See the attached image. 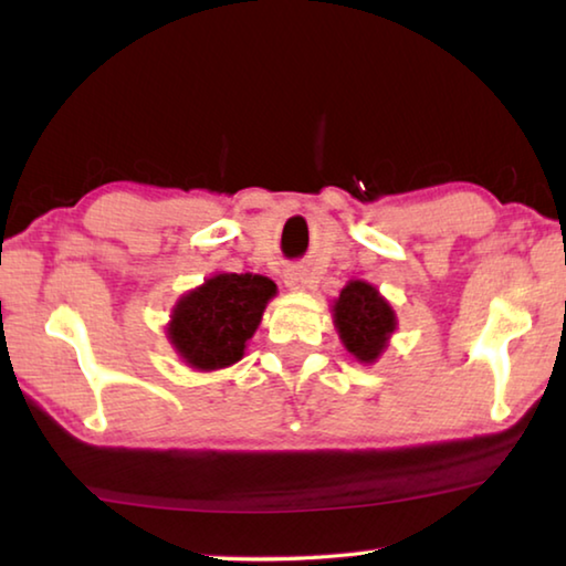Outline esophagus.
<instances>
[{
	"mask_svg": "<svg viewBox=\"0 0 566 566\" xmlns=\"http://www.w3.org/2000/svg\"><path fill=\"white\" fill-rule=\"evenodd\" d=\"M284 284L290 286L292 292H304L310 286V280H306V272L302 266H292V270L284 272Z\"/></svg>",
	"mask_w": 566,
	"mask_h": 566,
	"instance_id": "esophagus-1",
	"label": "esophagus"
}]
</instances>
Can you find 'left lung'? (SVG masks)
<instances>
[{
	"mask_svg": "<svg viewBox=\"0 0 566 566\" xmlns=\"http://www.w3.org/2000/svg\"><path fill=\"white\" fill-rule=\"evenodd\" d=\"M332 319L339 339L359 364H375L387 352L397 329V314L375 284L349 280L332 302Z\"/></svg>",
	"mask_w": 566,
	"mask_h": 566,
	"instance_id": "obj_1",
	"label": "left lung"
}]
</instances>
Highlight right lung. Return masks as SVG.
<instances>
[{
	"instance_id": "add662e5",
	"label": "right lung",
	"mask_w": 566,
	"mask_h": 566,
	"mask_svg": "<svg viewBox=\"0 0 566 566\" xmlns=\"http://www.w3.org/2000/svg\"><path fill=\"white\" fill-rule=\"evenodd\" d=\"M276 284L262 274L217 272L181 294L167 322V339L195 371L232 367L244 357Z\"/></svg>"
}]
</instances>
